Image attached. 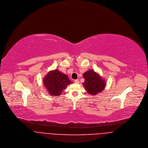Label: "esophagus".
<instances>
[{"mask_svg":"<svg viewBox=\"0 0 148 148\" xmlns=\"http://www.w3.org/2000/svg\"><path fill=\"white\" fill-rule=\"evenodd\" d=\"M75 83L76 84H79V80L78 79H76V80H75Z\"/></svg>","mask_w":148,"mask_h":148,"instance_id":"1","label":"esophagus"}]
</instances>
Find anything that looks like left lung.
<instances>
[{
    "mask_svg": "<svg viewBox=\"0 0 148 148\" xmlns=\"http://www.w3.org/2000/svg\"><path fill=\"white\" fill-rule=\"evenodd\" d=\"M85 82L83 83L87 92L91 95H96L104 90L106 80L93 70L86 71L83 74Z\"/></svg>",
    "mask_w": 148,
    "mask_h": 148,
    "instance_id": "left-lung-1",
    "label": "left lung"
}]
</instances>
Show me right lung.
I'll list each match as a JSON object with an SVG mask.
<instances>
[{"instance_id": "1", "label": "right lung", "mask_w": 148, "mask_h": 148, "mask_svg": "<svg viewBox=\"0 0 148 148\" xmlns=\"http://www.w3.org/2000/svg\"><path fill=\"white\" fill-rule=\"evenodd\" d=\"M43 83L49 95L59 96L68 85L72 83L67 75L58 69L49 71L43 79Z\"/></svg>"}]
</instances>
